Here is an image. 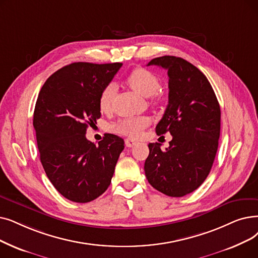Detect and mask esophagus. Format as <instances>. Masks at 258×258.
<instances>
[{
  "label": "esophagus",
  "mask_w": 258,
  "mask_h": 258,
  "mask_svg": "<svg viewBox=\"0 0 258 258\" xmlns=\"http://www.w3.org/2000/svg\"><path fill=\"white\" fill-rule=\"evenodd\" d=\"M138 142L136 141V140H134V139H132V138H127V139H125V145L127 148H133V147H135V145L137 144Z\"/></svg>",
  "instance_id": "esophagus-1"
}]
</instances>
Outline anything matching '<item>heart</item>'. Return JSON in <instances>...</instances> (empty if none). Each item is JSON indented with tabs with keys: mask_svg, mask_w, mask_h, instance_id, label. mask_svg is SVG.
<instances>
[{
	"mask_svg": "<svg viewBox=\"0 0 258 258\" xmlns=\"http://www.w3.org/2000/svg\"><path fill=\"white\" fill-rule=\"evenodd\" d=\"M125 82L139 95L143 97H152L154 102L158 101V96L155 93L160 87V81L158 76L155 75L151 71L143 69V67H137V69L130 73V75L126 77ZM115 94V84H108L103 88V91L99 97L100 110L105 113V111H108L110 109ZM150 123L151 119L144 116L125 118L116 123L113 126V130L131 137H138Z\"/></svg>",
	"mask_w": 258,
	"mask_h": 258,
	"instance_id": "b5f03b06",
	"label": "heart"
}]
</instances>
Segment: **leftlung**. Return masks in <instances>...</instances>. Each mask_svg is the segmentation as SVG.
Returning <instances> with one entry per match:
<instances>
[{
    "instance_id": "left-lung-1",
    "label": "left lung",
    "mask_w": 258,
    "mask_h": 258,
    "mask_svg": "<svg viewBox=\"0 0 258 258\" xmlns=\"http://www.w3.org/2000/svg\"><path fill=\"white\" fill-rule=\"evenodd\" d=\"M167 71L169 104L156 126L157 135L173 136L164 151L150 143L144 172L150 184L171 197L194 192L208 177L218 149L220 107L216 95L196 66L163 55L148 64Z\"/></svg>"
}]
</instances>
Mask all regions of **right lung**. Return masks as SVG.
I'll use <instances>...</instances> for the list:
<instances>
[{"label": "right lung", "mask_w": 258, "mask_h": 258, "mask_svg": "<svg viewBox=\"0 0 258 258\" xmlns=\"http://www.w3.org/2000/svg\"><path fill=\"white\" fill-rule=\"evenodd\" d=\"M122 63L76 62L42 86L33 113L40 160L55 189L74 203H89L110 184L122 138L106 134L98 145L85 137L101 117L99 97Z\"/></svg>", "instance_id": "right-lung-1"}]
</instances>
